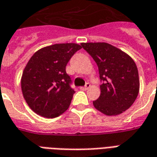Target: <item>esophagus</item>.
<instances>
[{
	"instance_id": "34e87169",
	"label": "esophagus",
	"mask_w": 157,
	"mask_h": 157,
	"mask_svg": "<svg viewBox=\"0 0 157 157\" xmlns=\"http://www.w3.org/2000/svg\"><path fill=\"white\" fill-rule=\"evenodd\" d=\"M90 83H89V82H86V85L84 86H82V87H81V89H82V90H87V89L89 88V87H90Z\"/></svg>"
}]
</instances>
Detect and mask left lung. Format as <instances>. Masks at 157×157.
<instances>
[{
  "instance_id": "8db88e82",
  "label": "left lung",
  "mask_w": 157,
  "mask_h": 157,
  "mask_svg": "<svg viewBox=\"0 0 157 157\" xmlns=\"http://www.w3.org/2000/svg\"><path fill=\"white\" fill-rule=\"evenodd\" d=\"M82 47L98 65L101 94L93 106L108 116L120 114L137 98L140 80L137 66L126 53L107 43H82Z\"/></svg>"
}]
</instances>
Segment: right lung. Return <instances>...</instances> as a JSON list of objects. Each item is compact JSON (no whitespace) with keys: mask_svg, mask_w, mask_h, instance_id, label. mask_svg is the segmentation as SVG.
<instances>
[{"mask_svg":"<svg viewBox=\"0 0 157 157\" xmlns=\"http://www.w3.org/2000/svg\"><path fill=\"white\" fill-rule=\"evenodd\" d=\"M77 44H56L40 48L30 58L22 72L21 86L29 108L44 118L58 117L68 109L74 89L65 71Z\"/></svg>","mask_w":157,"mask_h":157,"instance_id":"obj_1","label":"right lung"}]
</instances>
